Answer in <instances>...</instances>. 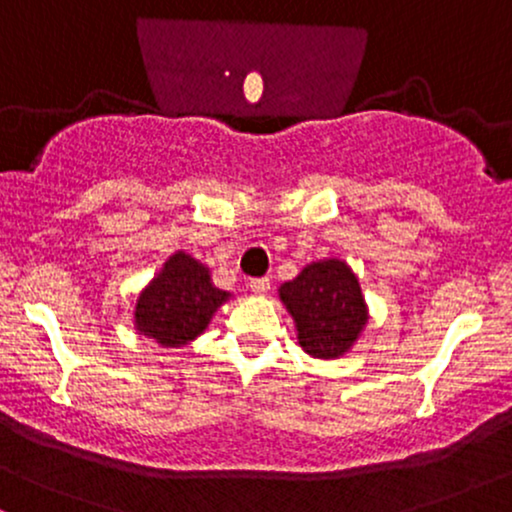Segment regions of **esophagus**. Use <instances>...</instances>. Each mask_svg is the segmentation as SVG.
I'll list each match as a JSON object with an SVG mask.
<instances>
[{"instance_id": "esophagus-1", "label": "esophagus", "mask_w": 512, "mask_h": 512, "mask_svg": "<svg viewBox=\"0 0 512 512\" xmlns=\"http://www.w3.org/2000/svg\"><path fill=\"white\" fill-rule=\"evenodd\" d=\"M250 291L255 295H267V291H269L267 276H260V279H250Z\"/></svg>"}]
</instances>
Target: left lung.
Wrapping results in <instances>:
<instances>
[{
  "mask_svg": "<svg viewBox=\"0 0 512 512\" xmlns=\"http://www.w3.org/2000/svg\"><path fill=\"white\" fill-rule=\"evenodd\" d=\"M279 300L293 317L298 346L319 360L348 355L369 322L360 279L338 257L305 264L293 281L281 283Z\"/></svg>",
  "mask_w": 512,
  "mask_h": 512,
  "instance_id": "obj_1",
  "label": "left lung"
}]
</instances>
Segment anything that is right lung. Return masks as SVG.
Wrapping results in <instances>:
<instances>
[{
	"instance_id": "add662e5",
	"label": "right lung",
	"mask_w": 512,
	"mask_h": 512,
	"mask_svg": "<svg viewBox=\"0 0 512 512\" xmlns=\"http://www.w3.org/2000/svg\"><path fill=\"white\" fill-rule=\"evenodd\" d=\"M231 298L233 293L214 286L207 264L176 250L135 298L133 326L157 346L186 348Z\"/></svg>"
}]
</instances>
